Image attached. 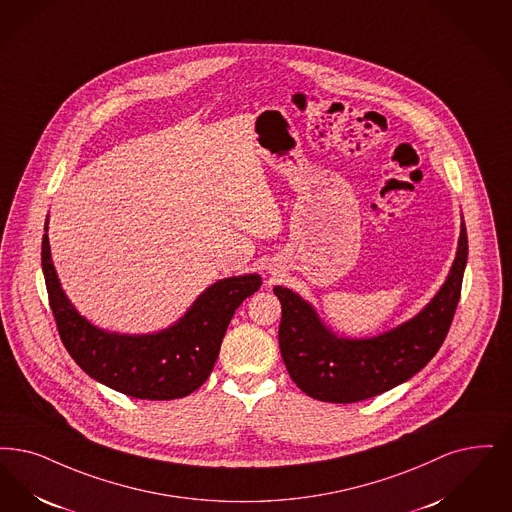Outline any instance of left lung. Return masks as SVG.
I'll return each mask as SVG.
<instances>
[{
    "instance_id": "8db88e82",
    "label": "left lung",
    "mask_w": 512,
    "mask_h": 512,
    "mask_svg": "<svg viewBox=\"0 0 512 512\" xmlns=\"http://www.w3.org/2000/svg\"><path fill=\"white\" fill-rule=\"evenodd\" d=\"M467 255V228L461 217L457 251L446 282L413 318L373 337L335 333L299 293L274 287L282 303L280 352L295 385L310 398L350 404L383 394L419 373L450 331Z\"/></svg>"
}]
</instances>
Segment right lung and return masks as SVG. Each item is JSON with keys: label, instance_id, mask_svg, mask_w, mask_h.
Masks as SVG:
<instances>
[{"label": "right lung", "instance_id": "1", "mask_svg": "<svg viewBox=\"0 0 512 512\" xmlns=\"http://www.w3.org/2000/svg\"><path fill=\"white\" fill-rule=\"evenodd\" d=\"M47 230L49 215L41 268L64 347L89 377L133 398L173 400L200 389L217 362L236 308L263 284L259 274L223 278L205 287L169 328L139 335L108 331L82 316L64 293Z\"/></svg>", "mask_w": 512, "mask_h": 512}]
</instances>
